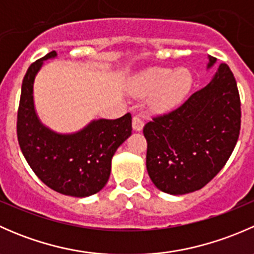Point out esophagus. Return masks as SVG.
Segmentation results:
<instances>
[{
  "instance_id": "esophagus-1",
  "label": "esophagus",
  "mask_w": 254,
  "mask_h": 254,
  "mask_svg": "<svg viewBox=\"0 0 254 254\" xmlns=\"http://www.w3.org/2000/svg\"><path fill=\"white\" fill-rule=\"evenodd\" d=\"M132 129H134L135 131H141L143 129L142 119L140 117H137V115H135V117L132 118Z\"/></svg>"
}]
</instances>
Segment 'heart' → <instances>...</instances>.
I'll return each instance as SVG.
<instances>
[{"label": "heart", "instance_id": "b5f03b06", "mask_svg": "<svg viewBox=\"0 0 254 254\" xmlns=\"http://www.w3.org/2000/svg\"><path fill=\"white\" fill-rule=\"evenodd\" d=\"M193 86V76L187 68L151 67L135 78L132 89L140 97H148L155 113H168L183 103Z\"/></svg>", "mask_w": 254, "mask_h": 254}]
</instances>
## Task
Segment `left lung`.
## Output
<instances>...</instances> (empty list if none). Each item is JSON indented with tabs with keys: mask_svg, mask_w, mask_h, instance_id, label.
I'll list each match as a JSON object with an SVG mask.
<instances>
[{
	"mask_svg": "<svg viewBox=\"0 0 254 254\" xmlns=\"http://www.w3.org/2000/svg\"><path fill=\"white\" fill-rule=\"evenodd\" d=\"M206 68L216 64L207 56ZM241 129L236 79L221 64L211 79L179 108L143 127L146 168L160 190L183 195L206 186L231 156Z\"/></svg>",
	"mask_w": 254,
	"mask_h": 254,
	"instance_id": "left-lung-1",
	"label": "left lung"
}]
</instances>
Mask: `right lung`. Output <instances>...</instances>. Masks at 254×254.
<instances>
[{"label": "right lung", "mask_w": 254, "mask_h": 254, "mask_svg": "<svg viewBox=\"0 0 254 254\" xmlns=\"http://www.w3.org/2000/svg\"><path fill=\"white\" fill-rule=\"evenodd\" d=\"M58 58L51 51L29 66L22 83L17 135L33 172L49 188L64 195L86 198L103 189L112 158L131 135L130 113L118 119H94L81 130L63 134L42 123L35 111L34 82L44 61Z\"/></svg>", "instance_id": "obj_1"}]
</instances>
